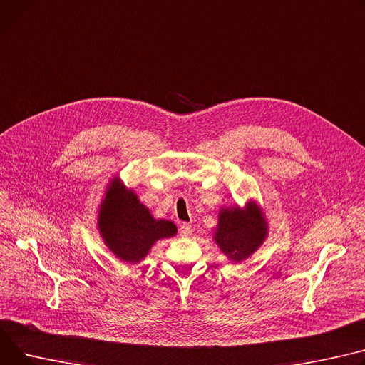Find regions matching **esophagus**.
<instances>
[{"label": "esophagus", "instance_id": "34e87169", "mask_svg": "<svg viewBox=\"0 0 365 365\" xmlns=\"http://www.w3.org/2000/svg\"><path fill=\"white\" fill-rule=\"evenodd\" d=\"M192 232H193V227H192L190 225L183 223V225L180 226V235H182V236L187 237V236H190V235H192Z\"/></svg>", "mask_w": 365, "mask_h": 365}]
</instances>
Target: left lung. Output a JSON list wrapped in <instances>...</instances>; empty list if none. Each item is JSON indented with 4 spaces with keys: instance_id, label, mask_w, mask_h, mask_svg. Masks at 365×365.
I'll return each instance as SVG.
<instances>
[{
    "instance_id": "8db88e82",
    "label": "left lung",
    "mask_w": 365,
    "mask_h": 365,
    "mask_svg": "<svg viewBox=\"0 0 365 365\" xmlns=\"http://www.w3.org/2000/svg\"><path fill=\"white\" fill-rule=\"evenodd\" d=\"M267 229L261 211L257 204L251 202L245 212L239 208L223 210L214 239L227 257L239 262L262 244Z\"/></svg>"
}]
</instances>
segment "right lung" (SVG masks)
Returning a JSON list of instances; mask_svg holds the SVG:
<instances>
[{
    "instance_id": "obj_1",
    "label": "right lung",
    "mask_w": 365,
    "mask_h": 365,
    "mask_svg": "<svg viewBox=\"0 0 365 365\" xmlns=\"http://www.w3.org/2000/svg\"><path fill=\"white\" fill-rule=\"evenodd\" d=\"M100 232L108 248L123 261L139 262L155 240L176 235L168 220H154L136 195L118 180L110 185L100 210Z\"/></svg>"
}]
</instances>
